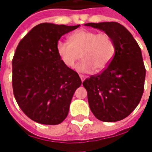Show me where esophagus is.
Returning a JSON list of instances; mask_svg holds the SVG:
<instances>
[{
	"mask_svg": "<svg viewBox=\"0 0 152 152\" xmlns=\"http://www.w3.org/2000/svg\"><path fill=\"white\" fill-rule=\"evenodd\" d=\"M79 77H80V79H81V81H84L85 79V76L82 75V74H79Z\"/></svg>",
	"mask_w": 152,
	"mask_h": 152,
	"instance_id": "34e87169",
	"label": "esophagus"
}]
</instances>
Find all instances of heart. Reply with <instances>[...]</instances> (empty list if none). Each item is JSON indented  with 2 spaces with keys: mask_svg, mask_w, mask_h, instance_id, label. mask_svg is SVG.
Here are the masks:
<instances>
[{
  "mask_svg": "<svg viewBox=\"0 0 152 152\" xmlns=\"http://www.w3.org/2000/svg\"><path fill=\"white\" fill-rule=\"evenodd\" d=\"M68 41L58 40L56 51L63 63L74 67L79 59V71L91 72L94 68L102 71L110 64L115 53L113 38L107 33H97L88 29H79L68 36Z\"/></svg>",
  "mask_w": 152,
  "mask_h": 152,
  "instance_id": "1",
  "label": "heart"
}]
</instances>
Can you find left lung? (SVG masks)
<instances>
[{
  "instance_id": "1",
  "label": "left lung",
  "mask_w": 152,
  "mask_h": 152,
  "mask_svg": "<svg viewBox=\"0 0 152 152\" xmlns=\"http://www.w3.org/2000/svg\"><path fill=\"white\" fill-rule=\"evenodd\" d=\"M85 25L103 30L115 44V54L110 64L83 82L90 108L101 121H120L135 109L143 95L145 67L141 50L129 30L118 23Z\"/></svg>"
}]
</instances>
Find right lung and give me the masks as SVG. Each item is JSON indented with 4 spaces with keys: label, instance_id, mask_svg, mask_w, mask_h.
<instances>
[{
    "label": "right lung",
    "instance_id": "1",
    "mask_svg": "<svg viewBox=\"0 0 152 152\" xmlns=\"http://www.w3.org/2000/svg\"><path fill=\"white\" fill-rule=\"evenodd\" d=\"M40 23L22 39L15 51L12 90L21 110L33 121L55 125L67 118L81 79L66 66L56 51L61 36L79 28Z\"/></svg>",
    "mask_w": 152,
    "mask_h": 152
}]
</instances>
